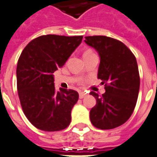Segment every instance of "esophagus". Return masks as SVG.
<instances>
[{"label":"esophagus","mask_w":157,"mask_h":157,"mask_svg":"<svg viewBox=\"0 0 157 157\" xmlns=\"http://www.w3.org/2000/svg\"><path fill=\"white\" fill-rule=\"evenodd\" d=\"M87 95V94L85 92H80L79 93V97H80V99H83L84 97Z\"/></svg>","instance_id":"obj_1"}]
</instances>
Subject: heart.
<instances>
[{
	"label": "heart",
	"instance_id": "1",
	"mask_svg": "<svg viewBox=\"0 0 157 157\" xmlns=\"http://www.w3.org/2000/svg\"><path fill=\"white\" fill-rule=\"evenodd\" d=\"M91 53H93L92 51H90V50H87L86 52H84V54H83V56H84V55H88V54H91Z\"/></svg>",
	"mask_w": 157,
	"mask_h": 157
}]
</instances>
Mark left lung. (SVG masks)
I'll list each match as a JSON object with an SVG mask.
<instances>
[{"mask_svg": "<svg viewBox=\"0 0 157 157\" xmlns=\"http://www.w3.org/2000/svg\"><path fill=\"white\" fill-rule=\"evenodd\" d=\"M84 42L99 53L98 78L105 83V89L102 96L90 93L96 99V105L90 110V121L101 130L120 126L137 104L140 77L136 57L124 44L106 36L85 37Z\"/></svg>", "mask_w": 157, "mask_h": 157, "instance_id": "8db88e82", "label": "left lung"}]
</instances>
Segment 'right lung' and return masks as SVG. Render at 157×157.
<instances>
[{"label": "right lung", "mask_w": 157, "mask_h": 157, "mask_svg": "<svg viewBox=\"0 0 157 157\" xmlns=\"http://www.w3.org/2000/svg\"><path fill=\"white\" fill-rule=\"evenodd\" d=\"M82 38L43 35L32 40L19 58L16 75L20 105L27 119L41 131L57 132L70 125L79 94L72 89L56 91L53 73L64 65Z\"/></svg>", "instance_id": "right-lung-1"}]
</instances>
